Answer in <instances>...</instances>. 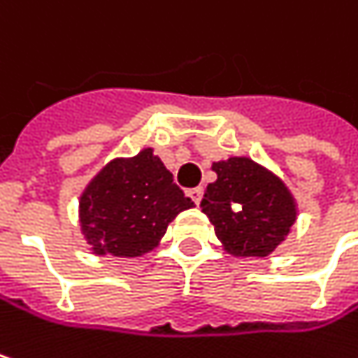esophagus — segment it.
Here are the masks:
<instances>
[{
	"label": "esophagus",
	"mask_w": 358,
	"mask_h": 358,
	"mask_svg": "<svg viewBox=\"0 0 358 358\" xmlns=\"http://www.w3.org/2000/svg\"><path fill=\"white\" fill-rule=\"evenodd\" d=\"M187 195L192 197L195 203H199V201H201V195H203V189H201V187H193V189L187 192Z\"/></svg>",
	"instance_id": "esophagus-1"
}]
</instances>
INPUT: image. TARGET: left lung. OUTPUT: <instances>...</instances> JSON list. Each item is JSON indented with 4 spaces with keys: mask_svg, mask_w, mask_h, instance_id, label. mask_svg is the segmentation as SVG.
Segmentation results:
<instances>
[{
    "mask_svg": "<svg viewBox=\"0 0 358 358\" xmlns=\"http://www.w3.org/2000/svg\"><path fill=\"white\" fill-rule=\"evenodd\" d=\"M212 171L217 179L203 193L201 212L224 250L232 257H268L297 220L294 193L248 157L217 161Z\"/></svg>",
    "mask_w": 358,
    "mask_h": 358,
    "instance_id": "obj_1",
    "label": "left lung"
}]
</instances>
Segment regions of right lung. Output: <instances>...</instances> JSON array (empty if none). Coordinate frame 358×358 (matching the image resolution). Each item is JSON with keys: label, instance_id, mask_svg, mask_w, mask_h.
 I'll return each mask as SVG.
<instances>
[{"label": "right lung", "instance_id": "obj_1", "mask_svg": "<svg viewBox=\"0 0 358 358\" xmlns=\"http://www.w3.org/2000/svg\"><path fill=\"white\" fill-rule=\"evenodd\" d=\"M193 208L171 171L152 152L114 159L103 166L79 197V226L93 255L141 257L159 246L166 226Z\"/></svg>", "mask_w": 358, "mask_h": 358}]
</instances>
